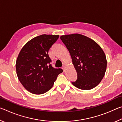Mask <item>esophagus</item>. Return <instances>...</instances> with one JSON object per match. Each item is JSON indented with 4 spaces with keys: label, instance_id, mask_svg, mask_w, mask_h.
<instances>
[{
    "label": "esophagus",
    "instance_id": "obj_1",
    "mask_svg": "<svg viewBox=\"0 0 122 122\" xmlns=\"http://www.w3.org/2000/svg\"><path fill=\"white\" fill-rule=\"evenodd\" d=\"M62 69L64 71H65V69H66V66H63L62 67Z\"/></svg>",
    "mask_w": 122,
    "mask_h": 122
}]
</instances>
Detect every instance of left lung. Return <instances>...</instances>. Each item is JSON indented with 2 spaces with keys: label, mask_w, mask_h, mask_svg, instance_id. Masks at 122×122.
Segmentation results:
<instances>
[{
  "label": "left lung",
  "mask_w": 122,
  "mask_h": 122,
  "mask_svg": "<svg viewBox=\"0 0 122 122\" xmlns=\"http://www.w3.org/2000/svg\"><path fill=\"white\" fill-rule=\"evenodd\" d=\"M60 39L71 54L77 73L71 83L82 90H90L100 83L106 73V56L101 47L92 39L79 34L62 36Z\"/></svg>",
  "instance_id": "left-lung-1"
}]
</instances>
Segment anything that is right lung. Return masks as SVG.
Returning a JSON list of instances; mask_svg holds the SVG:
<instances>
[{
    "instance_id": "obj_1",
    "label": "right lung",
    "mask_w": 122,
    "mask_h": 122,
    "mask_svg": "<svg viewBox=\"0 0 122 122\" xmlns=\"http://www.w3.org/2000/svg\"><path fill=\"white\" fill-rule=\"evenodd\" d=\"M59 36L42 34L29 41L22 47L16 61V71L22 85L32 94L40 95L52 87L61 68H55L51 62L48 51Z\"/></svg>"
}]
</instances>
